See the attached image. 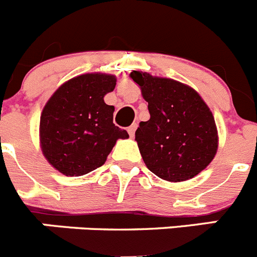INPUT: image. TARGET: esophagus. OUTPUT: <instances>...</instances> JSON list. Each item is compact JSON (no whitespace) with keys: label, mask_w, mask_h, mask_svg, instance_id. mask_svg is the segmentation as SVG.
I'll return each mask as SVG.
<instances>
[{"label":"esophagus","mask_w":257,"mask_h":257,"mask_svg":"<svg viewBox=\"0 0 257 257\" xmlns=\"http://www.w3.org/2000/svg\"><path fill=\"white\" fill-rule=\"evenodd\" d=\"M136 127H138V124H136V123H133V124H131L130 127H128V128H127V131H128V134H130V136H131V138H133V136L135 135Z\"/></svg>","instance_id":"obj_1"}]
</instances>
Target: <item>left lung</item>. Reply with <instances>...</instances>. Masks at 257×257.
<instances>
[{
  "mask_svg": "<svg viewBox=\"0 0 257 257\" xmlns=\"http://www.w3.org/2000/svg\"><path fill=\"white\" fill-rule=\"evenodd\" d=\"M130 77L148 101L149 118L135 133L143 161L167 181H185L205 170L219 145L212 112L198 92L171 78L134 70Z\"/></svg>",
  "mask_w": 257,
  "mask_h": 257,
  "instance_id": "8db88e82",
  "label": "left lung"
}]
</instances>
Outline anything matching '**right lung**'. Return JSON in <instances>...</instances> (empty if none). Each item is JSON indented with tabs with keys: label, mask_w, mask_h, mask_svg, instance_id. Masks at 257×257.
I'll list each match as a JSON object with an SVG mask.
<instances>
[{
	"label": "right lung",
	"mask_w": 257,
	"mask_h": 257,
	"mask_svg": "<svg viewBox=\"0 0 257 257\" xmlns=\"http://www.w3.org/2000/svg\"><path fill=\"white\" fill-rule=\"evenodd\" d=\"M113 74L86 73L69 79L45 105L40 143L45 158L65 176H82L105 163L118 139L128 134L113 123L114 106L104 103L113 91Z\"/></svg>",
	"instance_id": "1"
}]
</instances>
